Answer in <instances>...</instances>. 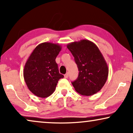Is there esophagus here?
<instances>
[{"label":"esophagus","instance_id":"1","mask_svg":"<svg viewBox=\"0 0 133 133\" xmlns=\"http://www.w3.org/2000/svg\"><path fill=\"white\" fill-rule=\"evenodd\" d=\"M68 76H69V73L68 72H66V73L64 75V77H65V78H68Z\"/></svg>","mask_w":133,"mask_h":133}]
</instances>
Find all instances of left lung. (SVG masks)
Here are the masks:
<instances>
[{
    "label": "left lung",
    "mask_w": 133,
    "mask_h": 133,
    "mask_svg": "<svg viewBox=\"0 0 133 133\" xmlns=\"http://www.w3.org/2000/svg\"><path fill=\"white\" fill-rule=\"evenodd\" d=\"M67 48L74 57L79 76L72 82L74 89L83 96L97 93L104 86L108 76V67L95 43L81 40L68 43Z\"/></svg>",
    "instance_id": "1"
}]
</instances>
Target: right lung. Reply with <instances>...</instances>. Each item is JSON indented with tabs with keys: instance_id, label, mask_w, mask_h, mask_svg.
<instances>
[{
	"instance_id": "add662e5",
	"label": "right lung",
	"mask_w": 133,
	"mask_h": 133,
	"mask_svg": "<svg viewBox=\"0 0 133 133\" xmlns=\"http://www.w3.org/2000/svg\"><path fill=\"white\" fill-rule=\"evenodd\" d=\"M62 47L56 43L43 42L38 45L28 57L24 69L23 77L28 88L34 95L46 97L53 93L60 79L56 58Z\"/></svg>"
}]
</instances>
